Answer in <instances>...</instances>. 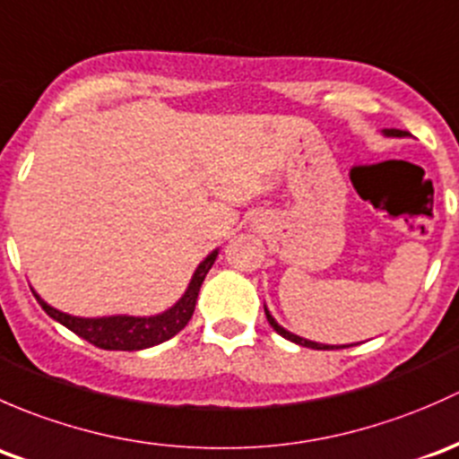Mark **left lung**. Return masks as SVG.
Listing matches in <instances>:
<instances>
[{
    "label": "left lung",
    "instance_id": "8db88e82",
    "mask_svg": "<svg viewBox=\"0 0 459 459\" xmlns=\"http://www.w3.org/2000/svg\"><path fill=\"white\" fill-rule=\"evenodd\" d=\"M385 134L386 136H404L406 132L404 130H385ZM264 316H267V323L272 325V329L276 333H281L282 338H287V340H291V342H296V344H300V347H309V349H333V347H329V344H320V342H311V340H305V338H300V335H296V333H290L287 332V329H282L281 325L276 323V320L272 318V314H269L267 311V307H264ZM344 347V344H342ZM342 347H335V349H342ZM349 347V344H347Z\"/></svg>",
    "mask_w": 459,
    "mask_h": 459
}]
</instances>
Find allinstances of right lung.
Listing matches in <instances>:
<instances>
[{"label":"right lung","instance_id":"1","mask_svg":"<svg viewBox=\"0 0 459 459\" xmlns=\"http://www.w3.org/2000/svg\"><path fill=\"white\" fill-rule=\"evenodd\" d=\"M219 252H212L196 267L195 276H192L190 287L183 294V299L172 307V309L163 311L159 316H150V318H134V316H108V318H77V316H68L64 311L55 309L48 302H44L39 296L35 294V299L39 300L41 309L55 318L56 323H61L64 327H68L70 332L77 333L79 338L88 340L90 344L99 349H108V351H139V349L154 347V344L165 342L172 335H177L190 323L192 314H195L198 291H201L203 281H205L207 272L214 264Z\"/></svg>","mask_w":459,"mask_h":459}]
</instances>
